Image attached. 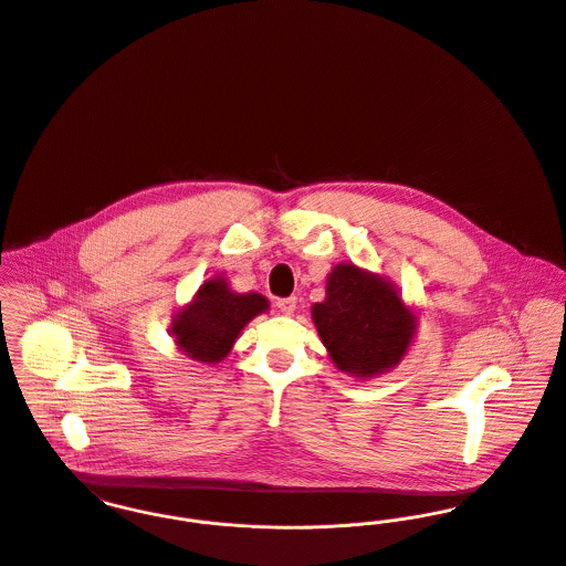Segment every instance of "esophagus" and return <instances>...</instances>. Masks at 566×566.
I'll return each mask as SVG.
<instances>
[{"instance_id":"34e87169","label":"esophagus","mask_w":566,"mask_h":566,"mask_svg":"<svg viewBox=\"0 0 566 566\" xmlns=\"http://www.w3.org/2000/svg\"><path fill=\"white\" fill-rule=\"evenodd\" d=\"M275 306L284 314H293L295 308H297V300L295 297H284V300H277Z\"/></svg>"}]
</instances>
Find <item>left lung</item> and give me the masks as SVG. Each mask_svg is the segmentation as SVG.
I'll return each mask as SVG.
<instances>
[{"label": "left lung", "mask_w": 566, "mask_h": 566, "mask_svg": "<svg viewBox=\"0 0 566 566\" xmlns=\"http://www.w3.org/2000/svg\"><path fill=\"white\" fill-rule=\"evenodd\" d=\"M313 318L336 367L354 377L399 365L415 334V316L392 284L354 264L334 266L325 302L314 304Z\"/></svg>", "instance_id": "left-lung-1"}]
</instances>
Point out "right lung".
<instances>
[{
  "instance_id": "right-lung-1",
  "label": "right lung",
  "mask_w": 566,
  "mask_h": 566,
  "mask_svg": "<svg viewBox=\"0 0 566 566\" xmlns=\"http://www.w3.org/2000/svg\"><path fill=\"white\" fill-rule=\"evenodd\" d=\"M266 308L262 295L232 293L226 280L212 277L197 291L189 308L176 316L171 332L189 358L210 365L226 358L241 329Z\"/></svg>"
}]
</instances>
